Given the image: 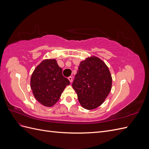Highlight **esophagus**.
<instances>
[{
	"label": "esophagus",
	"mask_w": 149,
	"mask_h": 149,
	"mask_svg": "<svg viewBox=\"0 0 149 149\" xmlns=\"http://www.w3.org/2000/svg\"><path fill=\"white\" fill-rule=\"evenodd\" d=\"M68 78L70 83H72V81H73V78H72V76H69V77Z\"/></svg>",
	"instance_id": "1"
}]
</instances>
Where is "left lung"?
Segmentation results:
<instances>
[{
  "label": "left lung",
  "instance_id": "8db88e82",
  "mask_svg": "<svg viewBox=\"0 0 149 149\" xmlns=\"http://www.w3.org/2000/svg\"><path fill=\"white\" fill-rule=\"evenodd\" d=\"M72 86L83 108L96 109L111 91L112 77L109 68L99 58H88L81 61Z\"/></svg>",
  "mask_w": 149,
  "mask_h": 149
}]
</instances>
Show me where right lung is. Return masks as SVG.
<instances>
[{
	"mask_svg": "<svg viewBox=\"0 0 149 149\" xmlns=\"http://www.w3.org/2000/svg\"><path fill=\"white\" fill-rule=\"evenodd\" d=\"M70 83L63 76L61 68L56 60H45L31 74L30 87L36 100L45 106L51 107L58 101Z\"/></svg>",
	"mask_w": 149,
	"mask_h": 149,
	"instance_id": "add662e5",
	"label": "right lung"
}]
</instances>
